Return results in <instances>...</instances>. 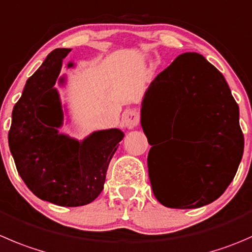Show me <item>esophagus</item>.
<instances>
[{"mask_svg": "<svg viewBox=\"0 0 252 252\" xmlns=\"http://www.w3.org/2000/svg\"><path fill=\"white\" fill-rule=\"evenodd\" d=\"M122 121H123V124L126 128L133 129L135 128L139 124V122H140V114H139V112L136 111V109L129 108L126 109V111H124Z\"/></svg>", "mask_w": 252, "mask_h": 252, "instance_id": "34e87169", "label": "esophagus"}]
</instances>
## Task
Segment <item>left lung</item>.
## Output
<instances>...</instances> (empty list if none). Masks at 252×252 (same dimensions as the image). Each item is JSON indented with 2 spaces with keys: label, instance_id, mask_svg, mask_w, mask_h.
Wrapping results in <instances>:
<instances>
[{
  "label": "left lung",
  "instance_id": "left-lung-1",
  "mask_svg": "<svg viewBox=\"0 0 252 252\" xmlns=\"http://www.w3.org/2000/svg\"><path fill=\"white\" fill-rule=\"evenodd\" d=\"M141 126L146 138L155 126L172 141V162H163L155 146L148 156L151 187L162 206L199 208L224 193L243 158L244 135L225 79L201 54L177 56L154 79L141 103ZM161 165L165 181L156 177Z\"/></svg>",
  "mask_w": 252,
  "mask_h": 252
}]
</instances>
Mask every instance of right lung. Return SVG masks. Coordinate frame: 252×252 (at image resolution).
<instances>
[{
	"label": "right lung",
	"mask_w": 252,
	"mask_h": 252,
	"mask_svg": "<svg viewBox=\"0 0 252 252\" xmlns=\"http://www.w3.org/2000/svg\"><path fill=\"white\" fill-rule=\"evenodd\" d=\"M71 49H55L27 80L14 104L8 133L17 171L38 198L63 207L91 203L99 196L118 143L119 129L94 131L82 141L59 133L64 112L54 87ZM74 64L69 63L67 67Z\"/></svg>",
	"instance_id": "add662e5"
}]
</instances>
